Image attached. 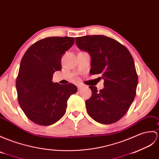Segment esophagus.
<instances>
[{
	"instance_id": "obj_1",
	"label": "esophagus",
	"mask_w": 159,
	"mask_h": 159,
	"mask_svg": "<svg viewBox=\"0 0 159 159\" xmlns=\"http://www.w3.org/2000/svg\"><path fill=\"white\" fill-rule=\"evenodd\" d=\"M83 85H79L78 86V89H79V90H80V89H82V88H83Z\"/></svg>"
}]
</instances>
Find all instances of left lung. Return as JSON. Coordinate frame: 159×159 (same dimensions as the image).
I'll list each match as a JSON object with an SVG mask.
<instances>
[{
	"mask_svg": "<svg viewBox=\"0 0 159 159\" xmlns=\"http://www.w3.org/2000/svg\"><path fill=\"white\" fill-rule=\"evenodd\" d=\"M76 43L91 55L90 73L102 74L104 79V88L99 91L89 87L92 95L85 102L89 115L102 124L116 123L127 112L136 95L138 79L131 54L117 40L103 35L76 37Z\"/></svg>",
	"mask_w": 159,
	"mask_h": 159,
	"instance_id": "8db88e82",
	"label": "left lung"
}]
</instances>
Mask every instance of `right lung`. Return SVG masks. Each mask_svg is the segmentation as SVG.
I'll return each mask as SVG.
<instances>
[{
	"instance_id": "obj_1",
	"label": "right lung",
	"mask_w": 159,
	"mask_h": 159,
	"mask_svg": "<svg viewBox=\"0 0 159 159\" xmlns=\"http://www.w3.org/2000/svg\"><path fill=\"white\" fill-rule=\"evenodd\" d=\"M75 43V37L52 36L33 44L25 51L16 79L17 100L28 119L39 125L56 123L64 115L67 100L78 89L72 83H53L61 70L62 55Z\"/></svg>"
}]
</instances>
